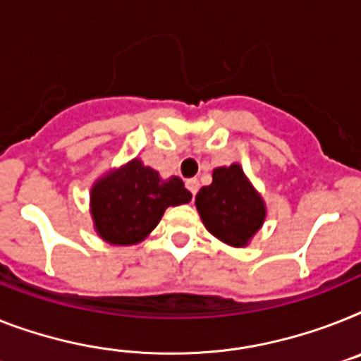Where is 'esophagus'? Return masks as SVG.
I'll use <instances>...</instances> for the list:
<instances>
[{
	"mask_svg": "<svg viewBox=\"0 0 361 361\" xmlns=\"http://www.w3.org/2000/svg\"><path fill=\"white\" fill-rule=\"evenodd\" d=\"M186 188L190 190V193H192L193 197H195V193H197L199 190V180L197 178H188L186 180Z\"/></svg>",
	"mask_w": 361,
	"mask_h": 361,
	"instance_id": "34e87169",
	"label": "esophagus"
}]
</instances>
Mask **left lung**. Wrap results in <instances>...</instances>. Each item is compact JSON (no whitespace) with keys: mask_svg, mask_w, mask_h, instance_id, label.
<instances>
[{"mask_svg":"<svg viewBox=\"0 0 361 361\" xmlns=\"http://www.w3.org/2000/svg\"><path fill=\"white\" fill-rule=\"evenodd\" d=\"M202 225L231 247H247L266 221L267 208L240 164L212 171V184L195 195Z\"/></svg>","mask_w":361,"mask_h":361,"instance_id":"obj_1","label":"left lung"}]
</instances>
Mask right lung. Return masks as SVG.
Here are the masks:
<instances>
[{
    "mask_svg": "<svg viewBox=\"0 0 361 361\" xmlns=\"http://www.w3.org/2000/svg\"><path fill=\"white\" fill-rule=\"evenodd\" d=\"M190 199L192 193L180 178H162L136 157L92 184L94 231L110 245H136L159 225L166 208L186 204Z\"/></svg>",
    "mask_w": 361,
    "mask_h": 361,
    "instance_id": "add662e5",
    "label": "right lung"
}]
</instances>
